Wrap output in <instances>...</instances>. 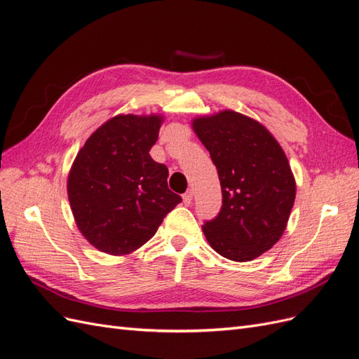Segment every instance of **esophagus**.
<instances>
[{"label":"esophagus","mask_w":359,"mask_h":359,"mask_svg":"<svg viewBox=\"0 0 359 359\" xmlns=\"http://www.w3.org/2000/svg\"><path fill=\"white\" fill-rule=\"evenodd\" d=\"M191 201H193V191H191V190H189V191H186V193L182 194V202H184V205H190Z\"/></svg>","instance_id":"1"}]
</instances>
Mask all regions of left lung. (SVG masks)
I'll return each mask as SVG.
<instances>
[{
  "label": "left lung",
  "mask_w": 359,
  "mask_h": 359,
  "mask_svg": "<svg viewBox=\"0 0 359 359\" xmlns=\"http://www.w3.org/2000/svg\"><path fill=\"white\" fill-rule=\"evenodd\" d=\"M193 128L210 151L222 186V208L203 222L217 253L248 262L273 247L295 202V180L283 149L255 119L233 111L198 118Z\"/></svg>",
  "instance_id": "left-lung-1"
}]
</instances>
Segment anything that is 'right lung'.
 Here are the masks:
<instances>
[{
    "instance_id": "obj_1",
    "label": "right lung",
    "mask_w": 359,
    "mask_h": 359,
    "mask_svg": "<svg viewBox=\"0 0 359 359\" xmlns=\"http://www.w3.org/2000/svg\"><path fill=\"white\" fill-rule=\"evenodd\" d=\"M160 124L156 115H118L76 156L70 206L79 231L100 252L119 256L144 245L182 201L168 187V168L149 156Z\"/></svg>"
}]
</instances>
